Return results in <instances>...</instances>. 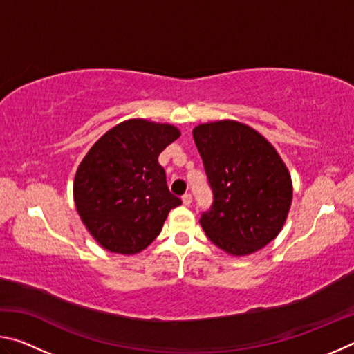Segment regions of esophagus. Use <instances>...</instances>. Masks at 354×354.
<instances>
[{"instance_id": "1", "label": "esophagus", "mask_w": 354, "mask_h": 354, "mask_svg": "<svg viewBox=\"0 0 354 354\" xmlns=\"http://www.w3.org/2000/svg\"><path fill=\"white\" fill-rule=\"evenodd\" d=\"M183 203L185 206H190V203H192V195L190 194H184L183 195Z\"/></svg>"}]
</instances>
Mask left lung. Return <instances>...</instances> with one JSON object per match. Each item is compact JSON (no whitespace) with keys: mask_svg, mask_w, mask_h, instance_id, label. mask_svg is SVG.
<instances>
[{"mask_svg":"<svg viewBox=\"0 0 354 354\" xmlns=\"http://www.w3.org/2000/svg\"><path fill=\"white\" fill-rule=\"evenodd\" d=\"M194 140L214 201L201 214L206 236L232 256H247L279 234L292 203V181L266 137L234 120L198 124Z\"/></svg>","mask_w":354,"mask_h":354,"instance_id":"obj_1","label":"left lung"}]
</instances>
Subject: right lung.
Masks as SVG:
<instances>
[{
	"label": "right lung",
	"mask_w": 354,
	"mask_h": 354,
	"mask_svg": "<svg viewBox=\"0 0 354 354\" xmlns=\"http://www.w3.org/2000/svg\"><path fill=\"white\" fill-rule=\"evenodd\" d=\"M181 136L165 123L133 118L117 124L88 149L77 167V214L101 247L136 254L162 230L181 200L167 185L159 154Z\"/></svg>",
	"instance_id": "add662e5"
}]
</instances>
